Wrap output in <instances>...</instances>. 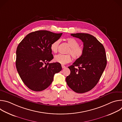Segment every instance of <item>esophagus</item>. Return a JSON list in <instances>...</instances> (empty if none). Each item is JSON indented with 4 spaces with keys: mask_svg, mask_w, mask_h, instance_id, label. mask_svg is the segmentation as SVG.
Listing matches in <instances>:
<instances>
[{
    "mask_svg": "<svg viewBox=\"0 0 122 122\" xmlns=\"http://www.w3.org/2000/svg\"><path fill=\"white\" fill-rule=\"evenodd\" d=\"M61 66H62V68H65L66 67V66H64V65H61Z\"/></svg>",
    "mask_w": 122,
    "mask_h": 122,
    "instance_id": "obj_1",
    "label": "esophagus"
}]
</instances>
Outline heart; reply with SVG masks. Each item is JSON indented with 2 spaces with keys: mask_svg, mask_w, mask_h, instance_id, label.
<instances>
[{
  "mask_svg": "<svg viewBox=\"0 0 122 122\" xmlns=\"http://www.w3.org/2000/svg\"><path fill=\"white\" fill-rule=\"evenodd\" d=\"M66 41L69 46L71 47L70 49L68 51V53L71 54L73 58L75 60L80 58L84 53L83 47L81 46H80L79 42L76 39L72 38H67ZM59 43L60 41L56 40L51 44L50 48L52 51L54 53H56L58 51ZM54 60L55 62L61 64H65L71 62V56L70 54H59L55 56Z\"/></svg>",
  "mask_w": 122,
  "mask_h": 122,
  "instance_id": "obj_1",
  "label": "heart"
}]
</instances>
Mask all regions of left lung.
<instances>
[{"label": "left lung", "instance_id": "left-lung-1", "mask_svg": "<svg viewBox=\"0 0 122 122\" xmlns=\"http://www.w3.org/2000/svg\"><path fill=\"white\" fill-rule=\"evenodd\" d=\"M71 36L83 42L84 53L72 65L68 66L71 73L66 81L73 91L84 93L92 89L102 76L107 65L105 50L103 45L90 34L76 33L71 34Z\"/></svg>", "mask_w": 122, "mask_h": 122}]
</instances>
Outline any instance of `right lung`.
I'll return each instance as SVG.
<instances>
[{
  "mask_svg": "<svg viewBox=\"0 0 122 122\" xmlns=\"http://www.w3.org/2000/svg\"><path fill=\"white\" fill-rule=\"evenodd\" d=\"M62 35L47 30L36 31L27 35L17 46V71L31 90H45L53 81L54 75L62 70L60 63H49L54 58L51 45Z\"/></svg>",
  "mask_w": 122,
  "mask_h": 122,
  "instance_id": "1",
  "label": "right lung"
}]
</instances>
